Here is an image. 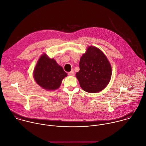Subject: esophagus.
<instances>
[{
    "label": "esophagus",
    "instance_id": "esophagus-1",
    "mask_svg": "<svg viewBox=\"0 0 146 146\" xmlns=\"http://www.w3.org/2000/svg\"><path fill=\"white\" fill-rule=\"evenodd\" d=\"M68 75L70 76H74V72L73 70H72L70 71V72L68 73Z\"/></svg>",
    "mask_w": 146,
    "mask_h": 146
}]
</instances>
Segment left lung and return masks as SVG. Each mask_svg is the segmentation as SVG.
<instances>
[{
  "label": "left lung",
  "mask_w": 146,
  "mask_h": 146,
  "mask_svg": "<svg viewBox=\"0 0 146 146\" xmlns=\"http://www.w3.org/2000/svg\"><path fill=\"white\" fill-rule=\"evenodd\" d=\"M80 70L76 77L81 88L89 93H96L104 89L111 77V67L107 58L100 50L89 46L80 62Z\"/></svg>",
  "instance_id": "left-lung-1"
}]
</instances>
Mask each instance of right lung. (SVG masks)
Returning a JSON list of instances; mask_svg holds the SVG:
<instances>
[{"mask_svg": "<svg viewBox=\"0 0 146 146\" xmlns=\"http://www.w3.org/2000/svg\"><path fill=\"white\" fill-rule=\"evenodd\" d=\"M66 76L63 68L58 65L54 59L49 58L46 54L40 58L33 72L36 83L48 90L58 88L63 79Z\"/></svg>", "mask_w": 146, "mask_h": 146, "instance_id": "obj_1", "label": "right lung"}]
</instances>
